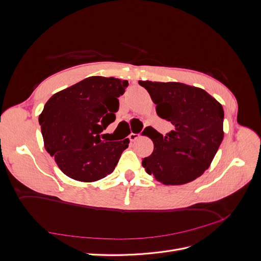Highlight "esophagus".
Segmentation results:
<instances>
[{
	"label": "esophagus",
	"instance_id": "34e87169",
	"mask_svg": "<svg viewBox=\"0 0 261 261\" xmlns=\"http://www.w3.org/2000/svg\"><path fill=\"white\" fill-rule=\"evenodd\" d=\"M139 137H140L139 134H134V133L129 134V136H128V138H129V140H130V141H135V140H136V139H138Z\"/></svg>",
	"mask_w": 261,
	"mask_h": 261
}]
</instances>
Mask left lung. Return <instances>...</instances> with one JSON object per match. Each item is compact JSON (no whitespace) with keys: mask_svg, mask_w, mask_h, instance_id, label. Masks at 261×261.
<instances>
[{"mask_svg":"<svg viewBox=\"0 0 261 261\" xmlns=\"http://www.w3.org/2000/svg\"><path fill=\"white\" fill-rule=\"evenodd\" d=\"M138 83L156 105V114L174 126L164 137L152 127L146 128L154 146L153 152L143 159L146 172L164 185H183L202 175L223 140L222 106L198 87Z\"/></svg>","mask_w":261,"mask_h":261,"instance_id":"1","label":"left lung"}]
</instances>
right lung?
<instances>
[{
	"label": "right lung",
	"instance_id": "1",
	"mask_svg": "<svg viewBox=\"0 0 261 261\" xmlns=\"http://www.w3.org/2000/svg\"><path fill=\"white\" fill-rule=\"evenodd\" d=\"M127 86L118 78L91 76L46 102L39 115L44 148L65 175L90 183L114 171L129 139L106 140L100 134L115 121L117 98Z\"/></svg>",
	"mask_w": 261,
	"mask_h": 261
}]
</instances>
